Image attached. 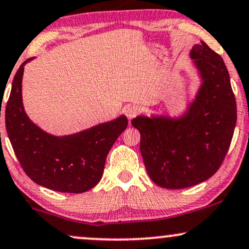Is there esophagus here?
Returning a JSON list of instances; mask_svg holds the SVG:
<instances>
[{
    "instance_id": "34e87169",
    "label": "esophagus",
    "mask_w": 249,
    "mask_h": 249,
    "mask_svg": "<svg viewBox=\"0 0 249 249\" xmlns=\"http://www.w3.org/2000/svg\"><path fill=\"white\" fill-rule=\"evenodd\" d=\"M139 113H140V109L137 108L136 106H128L127 108L124 109V114L129 120L134 119L135 116L139 114Z\"/></svg>"
}]
</instances>
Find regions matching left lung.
<instances>
[{"label": "left lung", "instance_id": "left-lung-1", "mask_svg": "<svg viewBox=\"0 0 249 249\" xmlns=\"http://www.w3.org/2000/svg\"><path fill=\"white\" fill-rule=\"evenodd\" d=\"M202 77L196 99L180 119L137 116L144 165L156 185L181 189L208 180L218 171L231 144L237 104L220 55L205 42L190 51Z\"/></svg>", "mask_w": 249, "mask_h": 249}]
</instances>
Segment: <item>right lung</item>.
<instances>
[{
	"instance_id": "1",
	"label": "right lung",
	"mask_w": 249,
	"mask_h": 249,
	"mask_svg": "<svg viewBox=\"0 0 249 249\" xmlns=\"http://www.w3.org/2000/svg\"><path fill=\"white\" fill-rule=\"evenodd\" d=\"M20 64L12 82L5 107V128L15 155L31 180L62 193H84L99 182L106 157L116 139L125 130L124 115L70 136L45 133L24 112Z\"/></svg>"
}]
</instances>
